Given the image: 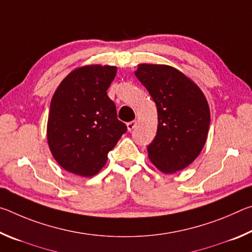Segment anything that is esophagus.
<instances>
[{"mask_svg": "<svg viewBox=\"0 0 252 252\" xmlns=\"http://www.w3.org/2000/svg\"><path fill=\"white\" fill-rule=\"evenodd\" d=\"M135 125H136V121H131V122H127L126 123V126H127V130H129L130 132L134 129L135 127Z\"/></svg>", "mask_w": 252, "mask_h": 252, "instance_id": "1", "label": "esophagus"}]
</instances>
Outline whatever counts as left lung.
Instances as JSON below:
<instances>
[{
  "instance_id": "obj_1",
  "label": "left lung",
  "mask_w": 252,
  "mask_h": 252,
  "mask_svg": "<svg viewBox=\"0 0 252 252\" xmlns=\"http://www.w3.org/2000/svg\"><path fill=\"white\" fill-rule=\"evenodd\" d=\"M158 111V130L148 146L149 159L164 173L192 163L206 143L210 110L199 87L177 69L139 64L134 72Z\"/></svg>"
}]
</instances>
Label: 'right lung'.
<instances>
[{
	"mask_svg": "<svg viewBox=\"0 0 252 252\" xmlns=\"http://www.w3.org/2000/svg\"><path fill=\"white\" fill-rule=\"evenodd\" d=\"M117 67L87 65L75 69L54 92L48 120V143L63 169L92 177L104 167L126 126L118 120L106 94Z\"/></svg>",
	"mask_w": 252,
	"mask_h": 252,
	"instance_id": "right-lung-1",
	"label": "right lung"
}]
</instances>
